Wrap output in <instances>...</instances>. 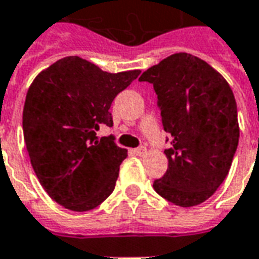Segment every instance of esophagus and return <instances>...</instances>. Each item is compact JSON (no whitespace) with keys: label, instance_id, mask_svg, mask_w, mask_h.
I'll list each match as a JSON object with an SVG mask.
<instances>
[{"label":"esophagus","instance_id":"1","mask_svg":"<svg viewBox=\"0 0 259 259\" xmlns=\"http://www.w3.org/2000/svg\"><path fill=\"white\" fill-rule=\"evenodd\" d=\"M133 151V154H136V155H139V157H141V155H144L146 154V147H139V148H135V150H132Z\"/></svg>","mask_w":259,"mask_h":259}]
</instances>
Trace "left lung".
Here are the masks:
<instances>
[{
    "label": "left lung",
    "instance_id": "1",
    "mask_svg": "<svg viewBox=\"0 0 259 259\" xmlns=\"http://www.w3.org/2000/svg\"><path fill=\"white\" fill-rule=\"evenodd\" d=\"M139 80L154 85L172 144L165 150L166 174L154 182V190L175 205H198L226 179L237 150L233 91L211 65L187 53L165 58Z\"/></svg>",
    "mask_w": 259,
    "mask_h": 259
}]
</instances>
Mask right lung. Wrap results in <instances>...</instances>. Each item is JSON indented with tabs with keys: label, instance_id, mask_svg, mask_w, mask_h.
I'll use <instances>...</instances> for the list:
<instances>
[{
	"label": "right lung",
	"instance_id": "1",
	"mask_svg": "<svg viewBox=\"0 0 259 259\" xmlns=\"http://www.w3.org/2000/svg\"><path fill=\"white\" fill-rule=\"evenodd\" d=\"M140 70L108 73L79 57H66L37 74L26 94L23 137L31 166L47 194L70 211L94 209L115 189L127 150L112 135L113 98Z\"/></svg>",
	"mask_w": 259,
	"mask_h": 259
}]
</instances>
